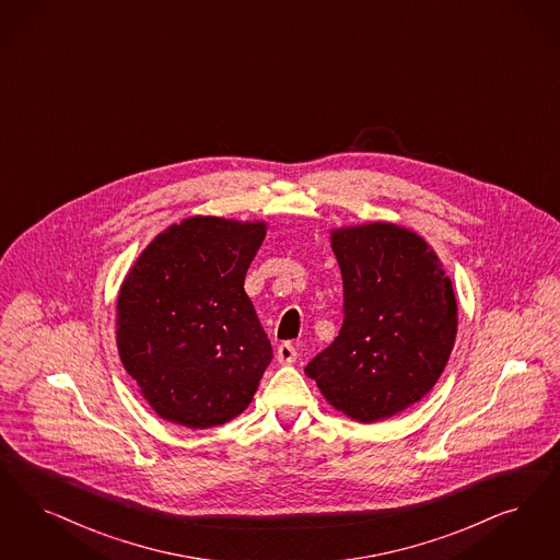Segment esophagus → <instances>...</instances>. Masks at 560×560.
<instances>
[{
	"mask_svg": "<svg viewBox=\"0 0 560 560\" xmlns=\"http://www.w3.org/2000/svg\"><path fill=\"white\" fill-rule=\"evenodd\" d=\"M295 359H298V352H295V348L291 346L290 341H285L277 348V362L279 364H291V362H295Z\"/></svg>",
	"mask_w": 560,
	"mask_h": 560,
	"instance_id": "obj_1",
	"label": "esophagus"
}]
</instances>
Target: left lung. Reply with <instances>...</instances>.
<instances>
[{
    "label": "left lung",
    "mask_w": 560,
    "mask_h": 560,
    "mask_svg": "<svg viewBox=\"0 0 560 560\" xmlns=\"http://www.w3.org/2000/svg\"><path fill=\"white\" fill-rule=\"evenodd\" d=\"M331 247L343 281V325L304 373L325 400L377 423L431 392L454 348L452 281L425 240L400 224L339 226Z\"/></svg>",
    "instance_id": "obj_1"
}]
</instances>
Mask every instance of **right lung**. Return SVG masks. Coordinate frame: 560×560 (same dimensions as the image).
Wrapping results in <instances>:
<instances>
[{
    "instance_id": "right-lung-1",
    "label": "right lung",
    "mask_w": 560,
    "mask_h": 560,
    "mask_svg": "<svg viewBox=\"0 0 560 560\" xmlns=\"http://www.w3.org/2000/svg\"><path fill=\"white\" fill-rule=\"evenodd\" d=\"M265 221L191 217L139 254L116 300L125 371L160 419L208 429L246 410L270 359L246 290Z\"/></svg>"
}]
</instances>
